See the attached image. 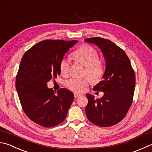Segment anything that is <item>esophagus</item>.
<instances>
[{"mask_svg": "<svg viewBox=\"0 0 152 152\" xmlns=\"http://www.w3.org/2000/svg\"><path fill=\"white\" fill-rule=\"evenodd\" d=\"M81 95H82V94H80V93H74V96H75V98H77V97L81 96Z\"/></svg>", "mask_w": 152, "mask_h": 152, "instance_id": "esophagus-1", "label": "esophagus"}]
</instances>
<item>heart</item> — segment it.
Instances as JSON below:
<instances>
[{
	"mask_svg": "<svg viewBox=\"0 0 152 152\" xmlns=\"http://www.w3.org/2000/svg\"><path fill=\"white\" fill-rule=\"evenodd\" d=\"M73 58L86 67L85 73L93 81H98L104 73L102 65L99 61V56L95 49L88 45H83L73 53ZM61 75L66 76L69 70V61L66 58L61 59L59 64ZM90 83L87 77L81 79L72 78L65 82L66 87L75 92H83Z\"/></svg>",
	"mask_w": 152,
	"mask_h": 152,
	"instance_id": "heart-1",
	"label": "heart"
}]
</instances>
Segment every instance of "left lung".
<instances>
[{
	"instance_id": "1",
	"label": "left lung",
	"mask_w": 152,
	"mask_h": 152,
	"mask_svg": "<svg viewBox=\"0 0 152 152\" xmlns=\"http://www.w3.org/2000/svg\"><path fill=\"white\" fill-rule=\"evenodd\" d=\"M96 45L103 54L106 68L101 81L94 89L104 92L100 99L87 93L88 104L85 113L88 121L101 127L118 124L126 115L132 103L136 85L134 71L124 51L104 38L85 39Z\"/></svg>"
}]
</instances>
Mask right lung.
I'll return each instance as SVG.
<instances>
[{"label":"right lung","mask_w":152,"mask_h":152,"mask_svg":"<svg viewBox=\"0 0 152 152\" xmlns=\"http://www.w3.org/2000/svg\"><path fill=\"white\" fill-rule=\"evenodd\" d=\"M77 40L48 39L38 43L23 56L16 78V88L24 113L44 127L59 124L74 100L65 88L56 93L47 83L60 75L59 64Z\"/></svg>","instance_id":"add662e5"}]
</instances>
